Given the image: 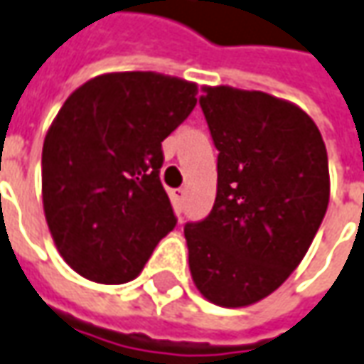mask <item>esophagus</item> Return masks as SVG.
Instances as JSON below:
<instances>
[{
    "instance_id": "1",
    "label": "esophagus",
    "mask_w": 364,
    "mask_h": 364,
    "mask_svg": "<svg viewBox=\"0 0 364 364\" xmlns=\"http://www.w3.org/2000/svg\"><path fill=\"white\" fill-rule=\"evenodd\" d=\"M170 196L176 200L178 204H182V202H184V196H186V190H184V188H174V190H170Z\"/></svg>"
}]
</instances>
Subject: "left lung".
Instances as JSON below:
<instances>
[{
    "label": "left lung",
    "instance_id": "8db88e82",
    "mask_svg": "<svg viewBox=\"0 0 364 364\" xmlns=\"http://www.w3.org/2000/svg\"><path fill=\"white\" fill-rule=\"evenodd\" d=\"M200 108L218 150L210 214L184 236L196 289L218 306H248L301 264L328 206L323 136L299 106L230 85L204 87Z\"/></svg>",
    "mask_w": 364,
    "mask_h": 364
}]
</instances>
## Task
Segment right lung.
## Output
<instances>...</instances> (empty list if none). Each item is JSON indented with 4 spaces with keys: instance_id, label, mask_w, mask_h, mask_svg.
Instances as JSON below:
<instances>
[{
    "instance_id": "1",
    "label": "right lung",
    "mask_w": 364,
    "mask_h": 364,
    "mask_svg": "<svg viewBox=\"0 0 364 364\" xmlns=\"http://www.w3.org/2000/svg\"><path fill=\"white\" fill-rule=\"evenodd\" d=\"M198 87L154 74L97 75L63 102L43 140V212L63 260L84 279H136L176 226L160 182L162 142L190 116Z\"/></svg>"
}]
</instances>
